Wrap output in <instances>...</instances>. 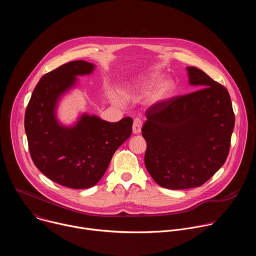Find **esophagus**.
I'll use <instances>...</instances> for the list:
<instances>
[{"label": "esophagus", "instance_id": "esophagus-1", "mask_svg": "<svg viewBox=\"0 0 256 256\" xmlns=\"http://www.w3.org/2000/svg\"><path fill=\"white\" fill-rule=\"evenodd\" d=\"M142 120L140 118H136L134 120V124H132V132L134 134H140V130H142Z\"/></svg>", "mask_w": 256, "mask_h": 256}]
</instances>
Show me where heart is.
Returning a JSON list of instances; mask_svg holds the SVG:
<instances>
[{
    "mask_svg": "<svg viewBox=\"0 0 256 256\" xmlns=\"http://www.w3.org/2000/svg\"><path fill=\"white\" fill-rule=\"evenodd\" d=\"M160 80H161V77L159 75H152L148 81H146L144 83V88H149L153 85H156L160 82ZM172 88H173V85L170 81L161 82L157 85V87L151 93L150 101L153 103H158L165 100L171 94Z\"/></svg>",
    "mask_w": 256,
    "mask_h": 256,
    "instance_id": "b5f03b06",
    "label": "heart"
}]
</instances>
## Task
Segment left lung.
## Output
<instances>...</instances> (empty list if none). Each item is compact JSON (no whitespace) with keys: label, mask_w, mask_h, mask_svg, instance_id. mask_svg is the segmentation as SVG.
Returning <instances> with one entry per match:
<instances>
[{"label":"left lung","mask_w":256,"mask_h":256,"mask_svg":"<svg viewBox=\"0 0 256 256\" xmlns=\"http://www.w3.org/2000/svg\"><path fill=\"white\" fill-rule=\"evenodd\" d=\"M188 70L190 83L200 89L151 106L142 128L146 168L168 190L198 188L220 169L235 124L228 90L198 68Z\"/></svg>","instance_id":"left-lung-1"}]
</instances>
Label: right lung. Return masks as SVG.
Masks as SVG:
<instances>
[{"mask_svg": "<svg viewBox=\"0 0 256 256\" xmlns=\"http://www.w3.org/2000/svg\"><path fill=\"white\" fill-rule=\"evenodd\" d=\"M93 68L94 64L85 60H72L48 72L34 88L25 112V132L34 165L70 188L94 186L132 130L130 116L108 122L84 114L72 128L58 124L54 116L58 97L72 87L76 76L90 74Z\"/></svg>", "mask_w": 256, "mask_h": 256, "instance_id": "obj_1", "label": "right lung"}]
</instances>
